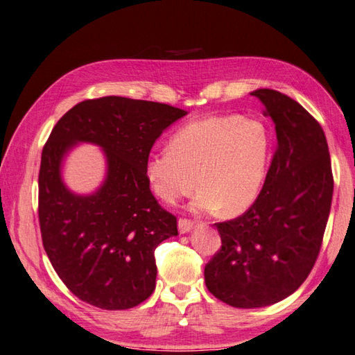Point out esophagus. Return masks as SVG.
<instances>
[{
  "instance_id": "34e87169",
  "label": "esophagus",
  "mask_w": 355,
  "mask_h": 355,
  "mask_svg": "<svg viewBox=\"0 0 355 355\" xmlns=\"http://www.w3.org/2000/svg\"><path fill=\"white\" fill-rule=\"evenodd\" d=\"M193 226H194V223L191 222V220L179 218L178 227H179V232H180V234H187V232H190V231L193 230Z\"/></svg>"
}]
</instances>
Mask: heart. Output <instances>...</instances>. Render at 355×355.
I'll list each match as a JSON object with an SVG mask.
<instances>
[{"instance_id": "heart-1", "label": "heart", "mask_w": 355, "mask_h": 355, "mask_svg": "<svg viewBox=\"0 0 355 355\" xmlns=\"http://www.w3.org/2000/svg\"><path fill=\"white\" fill-rule=\"evenodd\" d=\"M270 159L266 124L249 116H208L182 125L168 150L146 157L144 178L152 193L176 203L198 185L194 211L239 216L258 198ZM196 179L194 180L193 178Z\"/></svg>"}]
</instances>
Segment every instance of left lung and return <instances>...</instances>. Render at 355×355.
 Wrapping results in <instances>:
<instances>
[{
    "label": "left lung",
    "mask_w": 355,
    "mask_h": 355,
    "mask_svg": "<svg viewBox=\"0 0 355 355\" xmlns=\"http://www.w3.org/2000/svg\"><path fill=\"white\" fill-rule=\"evenodd\" d=\"M250 96L272 118L277 150L254 205L216 223L222 249L205 266L207 288L237 309L277 304L301 287L319 255L334 188L320 124L278 91Z\"/></svg>",
    "instance_id": "8db88e82"
}]
</instances>
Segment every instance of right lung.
<instances>
[{
	"label": "right lung",
	"instance_id": "right-lung-1",
	"mask_svg": "<svg viewBox=\"0 0 355 355\" xmlns=\"http://www.w3.org/2000/svg\"><path fill=\"white\" fill-rule=\"evenodd\" d=\"M187 111L125 97L76 105L60 118L42 150L39 225L54 270L73 293L103 310H128L156 286L155 249L178 235L144 178L155 141ZM80 142L102 148L104 182L94 193L69 191L61 176L66 155Z\"/></svg>",
	"mask_w": 355,
	"mask_h": 355
}]
</instances>
